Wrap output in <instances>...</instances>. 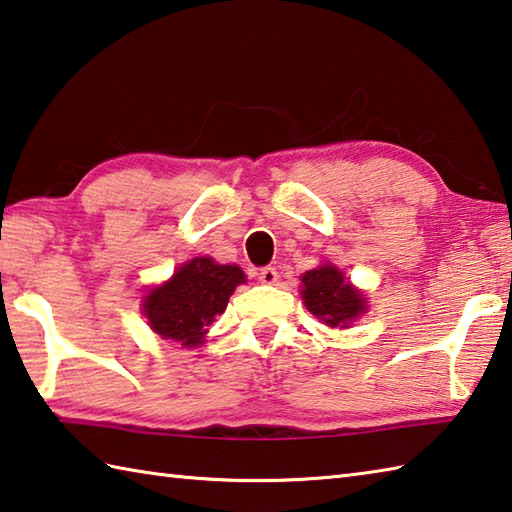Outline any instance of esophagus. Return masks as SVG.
I'll return each instance as SVG.
<instances>
[{"label": "esophagus", "instance_id": "1", "mask_svg": "<svg viewBox=\"0 0 512 512\" xmlns=\"http://www.w3.org/2000/svg\"><path fill=\"white\" fill-rule=\"evenodd\" d=\"M258 280L263 285H276V280H278V271H276V267H263L258 271Z\"/></svg>", "mask_w": 512, "mask_h": 512}]
</instances>
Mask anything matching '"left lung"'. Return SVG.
I'll list each match as a JSON object with an SVG mask.
<instances>
[{
    "mask_svg": "<svg viewBox=\"0 0 512 512\" xmlns=\"http://www.w3.org/2000/svg\"><path fill=\"white\" fill-rule=\"evenodd\" d=\"M300 294L305 307L331 329H347L358 316L367 314V298L353 287L342 271L325 263L302 274Z\"/></svg>",
    "mask_w": 512,
    "mask_h": 512,
    "instance_id": "obj_1",
    "label": "left lung"
}]
</instances>
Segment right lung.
<instances>
[{"label": "right lung", "instance_id": "obj_1", "mask_svg": "<svg viewBox=\"0 0 512 512\" xmlns=\"http://www.w3.org/2000/svg\"><path fill=\"white\" fill-rule=\"evenodd\" d=\"M238 265H218L210 256L187 260L170 280L152 287L143 298V316L161 338L185 349L201 347L207 327L223 314L229 296L245 283Z\"/></svg>", "mask_w": 512, "mask_h": 512}]
</instances>
